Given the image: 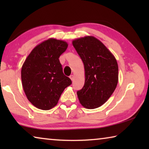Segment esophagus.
Here are the masks:
<instances>
[{"label": "esophagus", "mask_w": 149, "mask_h": 149, "mask_svg": "<svg viewBox=\"0 0 149 149\" xmlns=\"http://www.w3.org/2000/svg\"><path fill=\"white\" fill-rule=\"evenodd\" d=\"M70 79H71L72 81H73V80H74V75H70Z\"/></svg>", "instance_id": "1"}]
</instances>
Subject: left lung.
I'll return each mask as SVG.
<instances>
[{"mask_svg": "<svg viewBox=\"0 0 149 149\" xmlns=\"http://www.w3.org/2000/svg\"><path fill=\"white\" fill-rule=\"evenodd\" d=\"M84 64V86L77 91L79 102L88 109H94L107 101L118 81L116 60L99 40L87 36L72 42Z\"/></svg>", "mask_w": 149, "mask_h": 149, "instance_id": "left-lung-1", "label": "left lung"}]
</instances>
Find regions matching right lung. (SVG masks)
Instances as JSON below:
<instances>
[{
	"label": "right lung",
	"mask_w": 149,
	"mask_h": 149,
	"mask_svg": "<svg viewBox=\"0 0 149 149\" xmlns=\"http://www.w3.org/2000/svg\"><path fill=\"white\" fill-rule=\"evenodd\" d=\"M66 42L50 39L32 50L22 68V81L27 99L39 109L47 110L57 104L72 81L63 73L59 57Z\"/></svg>",
	"instance_id": "add662e5"
}]
</instances>
